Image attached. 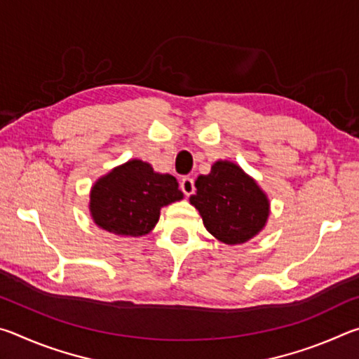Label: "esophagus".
<instances>
[{"instance_id": "1", "label": "esophagus", "mask_w": 359, "mask_h": 359, "mask_svg": "<svg viewBox=\"0 0 359 359\" xmlns=\"http://www.w3.org/2000/svg\"><path fill=\"white\" fill-rule=\"evenodd\" d=\"M180 190L185 193V196H190L194 191V180L191 177H184L180 180Z\"/></svg>"}]
</instances>
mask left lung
<instances>
[{
    "label": "left lung",
    "instance_id": "left-lung-1",
    "mask_svg": "<svg viewBox=\"0 0 359 359\" xmlns=\"http://www.w3.org/2000/svg\"><path fill=\"white\" fill-rule=\"evenodd\" d=\"M190 203L203 217L205 229L223 244L238 245L266 226L269 199L255 179L231 161H217L208 175L194 182Z\"/></svg>",
    "mask_w": 359,
    "mask_h": 359
}]
</instances>
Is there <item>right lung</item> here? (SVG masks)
<instances>
[{"instance_id": "right-lung-1", "label": "right lung", "mask_w": 359, "mask_h": 359, "mask_svg": "<svg viewBox=\"0 0 359 359\" xmlns=\"http://www.w3.org/2000/svg\"><path fill=\"white\" fill-rule=\"evenodd\" d=\"M182 198L174 175L155 172L145 161L130 160L95 182L90 214L109 233L139 238L155 228L161 208Z\"/></svg>"}]
</instances>
